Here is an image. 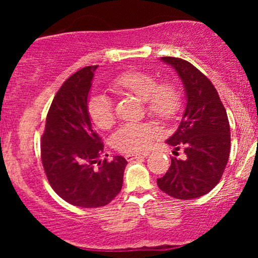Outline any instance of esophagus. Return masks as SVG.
<instances>
[{"instance_id": "esophagus-1", "label": "esophagus", "mask_w": 258, "mask_h": 258, "mask_svg": "<svg viewBox=\"0 0 258 258\" xmlns=\"http://www.w3.org/2000/svg\"><path fill=\"white\" fill-rule=\"evenodd\" d=\"M146 156H148V153H132V154H126V159L127 160H135V159H139V158H146Z\"/></svg>"}]
</instances>
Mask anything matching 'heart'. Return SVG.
Wrapping results in <instances>:
<instances>
[{"label": "heart", "instance_id": "obj_1", "mask_svg": "<svg viewBox=\"0 0 258 258\" xmlns=\"http://www.w3.org/2000/svg\"><path fill=\"white\" fill-rule=\"evenodd\" d=\"M111 92L119 96H135L142 99L149 116L168 123L178 116L182 109V94L176 84L159 81L152 73L128 70L109 82ZM87 114L97 128L109 130L115 122L111 100L103 94H92L87 100ZM156 137L155 128L147 122L128 123L114 133L111 143L122 153L143 152Z\"/></svg>", "mask_w": 258, "mask_h": 258}]
</instances>
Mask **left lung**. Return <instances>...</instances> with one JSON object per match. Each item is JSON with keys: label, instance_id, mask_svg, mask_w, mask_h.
Masks as SVG:
<instances>
[{"label": "left lung", "instance_id": "8db88e82", "mask_svg": "<svg viewBox=\"0 0 258 258\" xmlns=\"http://www.w3.org/2000/svg\"><path fill=\"white\" fill-rule=\"evenodd\" d=\"M161 59L176 70L185 88L182 121L166 141L174 147V154L183 148L185 159H171L158 185L176 199H195L212 190L224 172L230 152L229 121L218 92L199 69L184 59Z\"/></svg>", "mask_w": 258, "mask_h": 258}]
</instances>
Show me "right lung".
<instances>
[{
    "label": "right lung",
    "instance_id": "obj_1",
    "mask_svg": "<svg viewBox=\"0 0 258 258\" xmlns=\"http://www.w3.org/2000/svg\"><path fill=\"white\" fill-rule=\"evenodd\" d=\"M97 65L79 70L53 98L41 138L47 179L61 199L80 207L105 206L121 191L127 161L99 158L104 144L87 114V97Z\"/></svg>",
    "mask_w": 258,
    "mask_h": 258
}]
</instances>
